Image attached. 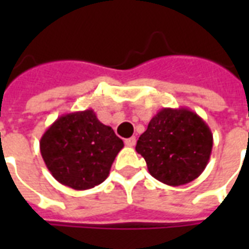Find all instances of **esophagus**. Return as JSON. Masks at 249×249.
I'll list each match as a JSON object with an SVG mask.
<instances>
[{"instance_id":"1","label":"esophagus","mask_w":249,"mask_h":249,"mask_svg":"<svg viewBox=\"0 0 249 249\" xmlns=\"http://www.w3.org/2000/svg\"><path fill=\"white\" fill-rule=\"evenodd\" d=\"M125 144L129 146V147H133L134 144H136V138L132 137V138H128V140H125Z\"/></svg>"}]
</instances>
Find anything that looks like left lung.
I'll return each instance as SVG.
<instances>
[{"label":"left lung","mask_w":249,"mask_h":249,"mask_svg":"<svg viewBox=\"0 0 249 249\" xmlns=\"http://www.w3.org/2000/svg\"><path fill=\"white\" fill-rule=\"evenodd\" d=\"M213 136L205 121L189 108H163L137 142L152 177L169 186L186 185L208 164Z\"/></svg>","instance_id":"obj_1"}]
</instances>
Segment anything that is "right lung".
I'll return each mask as SVG.
<instances>
[{
	"instance_id": "1",
	"label": "right lung",
	"mask_w": 249,
	"mask_h": 249,
	"mask_svg": "<svg viewBox=\"0 0 249 249\" xmlns=\"http://www.w3.org/2000/svg\"><path fill=\"white\" fill-rule=\"evenodd\" d=\"M123 147L124 142L98 120L93 109L62 115L40 141L41 155L53 177L75 190L105 181Z\"/></svg>"
}]
</instances>
